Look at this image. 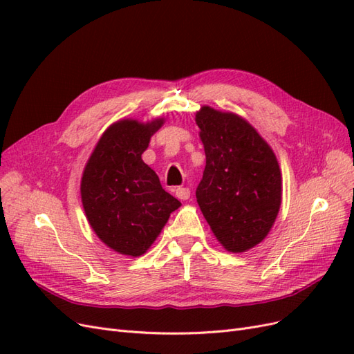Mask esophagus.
I'll return each mask as SVG.
<instances>
[{
    "label": "esophagus",
    "mask_w": 354,
    "mask_h": 354,
    "mask_svg": "<svg viewBox=\"0 0 354 354\" xmlns=\"http://www.w3.org/2000/svg\"><path fill=\"white\" fill-rule=\"evenodd\" d=\"M176 195L178 199H189L190 198V189L189 187H177L176 189Z\"/></svg>",
    "instance_id": "1"
}]
</instances>
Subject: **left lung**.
<instances>
[{
    "label": "left lung",
    "mask_w": 354,
    "mask_h": 354,
    "mask_svg": "<svg viewBox=\"0 0 354 354\" xmlns=\"http://www.w3.org/2000/svg\"><path fill=\"white\" fill-rule=\"evenodd\" d=\"M207 165L196 187L203 217L220 243L243 252L260 243L281 207L276 156L242 118L203 106L196 113Z\"/></svg>",
    "instance_id": "obj_1"
}]
</instances>
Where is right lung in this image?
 Masks as SVG:
<instances>
[{
    "instance_id": "obj_1",
    "label": "right lung",
    "mask_w": 354,
    "mask_h": 354,
    "mask_svg": "<svg viewBox=\"0 0 354 354\" xmlns=\"http://www.w3.org/2000/svg\"><path fill=\"white\" fill-rule=\"evenodd\" d=\"M164 120H124L104 131L81 181V198L95 234L116 252L138 257L153 243L181 203L160 186L142 153Z\"/></svg>"
}]
</instances>
